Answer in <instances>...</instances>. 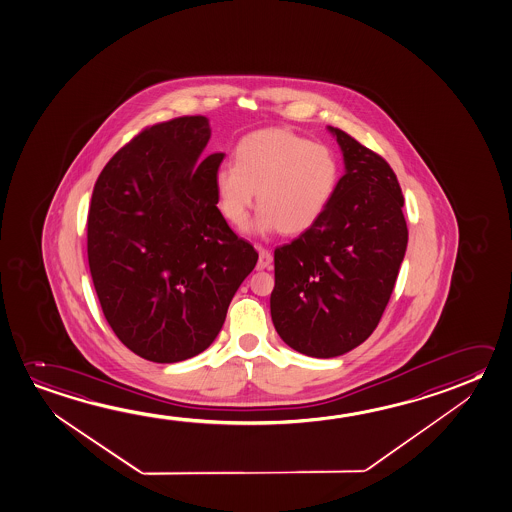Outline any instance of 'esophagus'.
<instances>
[{
  "label": "esophagus",
  "instance_id": "obj_1",
  "mask_svg": "<svg viewBox=\"0 0 512 512\" xmlns=\"http://www.w3.org/2000/svg\"><path fill=\"white\" fill-rule=\"evenodd\" d=\"M258 252H260V258H258V270H265V268H270L272 265V254L268 249H263V247H258Z\"/></svg>",
  "mask_w": 512,
  "mask_h": 512
}]
</instances>
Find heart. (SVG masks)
I'll list each match as a JSON object with an SVG mask.
<instances>
[{"label": "heart", "mask_w": 512, "mask_h": 512, "mask_svg": "<svg viewBox=\"0 0 512 512\" xmlns=\"http://www.w3.org/2000/svg\"><path fill=\"white\" fill-rule=\"evenodd\" d=\"M338 181L331 151L292 131H254L235 149V162L215 174L219 208L229 224L244 229L252 206L261 208L252 224L258 233L297 235L322 215Z\"/></svg>", "instance_id": "obj_1"}]
</instances>
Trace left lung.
<instances>
[{"label": "left lung", "instance_id": "obj_1", "mask_svg": "<svg viewBox=\"0 0 512 512\" xmlns=\"http://www.w3.org/2000/svg\"><path fill=\"white\" fill-rule=\"evenodd\" d=\"M345 174L317 222L274 251L270 313L281 340L336 357L374 333L407 247L404 195L388 162L329 126Z\"/></svg>", "mask_w": 512, "mask_h": 512}]
</instances>
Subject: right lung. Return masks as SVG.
<instances>
[{
	"mask_svg": "<svg viewBox=\"0 0 512 512\" xmlns=\"http://www.w3.org/2000/svg\"><path fill=\"white\" fill-rule=\"evenodd\" d=\"M210 121L138 133L99 174L87 219L90 276L106 322L137 356L178 363L208 349L258 252L217 208L224 153L199 160Z\"/></svg>",
	"mask_w": 512,
	"mask_h": 512,
	"instance_id": "add662e5",
	"label": "right lung"
}]
</instances>
